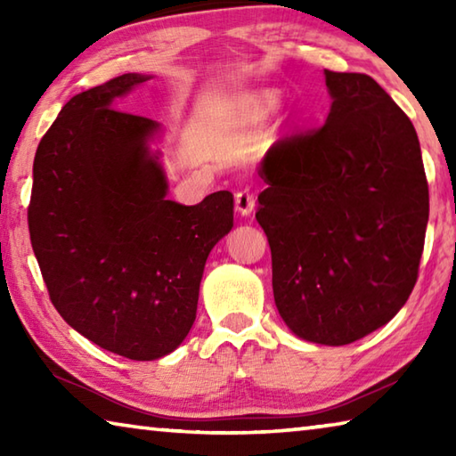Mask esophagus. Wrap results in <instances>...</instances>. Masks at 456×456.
I'll return each instance as SVG.
<instances>
[{
  "label": "esophagus",
  "instance_id": "esophagus-1",
  "mask_svg": "<svg viewBox=\"0 0 456 456\" xmlns=\"http://www.w3.org/2000/svg\"><path fill=\"white\" fill-rule=\"evenodd\" d=\"M235 209L237 213L241 215V217H249V215L253 213V209H256V199H253V195L249 191H239L235 195Z\"/></svg>",
  "mask_w": 456,
  "mask_h": 456
}]
</instances>
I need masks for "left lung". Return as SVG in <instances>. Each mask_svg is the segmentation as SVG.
<instances>
[{"label":"left lung","mask_w":456,"mask_h":456,"mask_svg":"<svg viewBox=\"0 0 456 456\" xmlns=\"http://www.w3.org/2000/svg\"><path fill=\"white\" fill-rule=\"evenodd\" d=\"M323 76L326 122L265 152L256 217L285 326L305 342L346 346L386 326L411 296L428 184L412 122L380 84Z\"/></svg>","instance_id":"8db88e82"}]
</instances>
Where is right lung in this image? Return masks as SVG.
I'll return each instance as SVG.
<instances>
[{
  "label": "right lung",
  "mask_w": 456,
  "mask_h": 456,
  "mask_svg": "<svg viewBox=\"0 0 456 456\" xmlns=\"http://www.w3.org/2000/svg\"><path fill=\"white\" fill-rule=\"evenodd\" d=\"M122 74L68 100L34 159L29 237L68 326L130 360L175 352L197 318L207 257L233 227V195L167 199L157 120L120 108L151 80Z\"/></svg>",
  "instance_id": "add662e5"
}]
</instances>
